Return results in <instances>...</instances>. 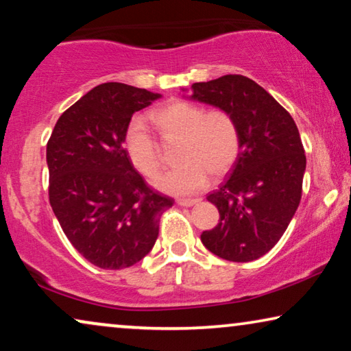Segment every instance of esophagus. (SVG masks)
Segmentation results:
<instances>
[{
	"label": "esophagus",
	"instance_id": "34e87169",
	"mask_svg": "<svg viewBox=\"0 0 351 351\" xmlns=\"http://www.w3.org/2000/svg\"><path fill=\"white\" fill-rule=\"evenodd\" d=\"M199 203V199H177V204L182 206V208H190V206H195Z\"/></svg>",
	"mask_w": 351,
	"mask_h": 351
}]
</instances>
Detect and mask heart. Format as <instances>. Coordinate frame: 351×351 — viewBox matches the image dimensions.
I'll return each instance as SVG.
<instances>
[{"instance_id":"heart-1","label":"heart","mask_w":351,"mask_h":351,"mask_svg":"<svg viewBox=\"0 0 351 351\" xmlns=\"http://www.w3.org/2000/svg\"><path fill=\"white\" fill-rule=\"evenodd\" d=\"M152 123L167 141H179L180 165L153 180L158 190L174 196L198 193L208 185L209 174L223 176L234 165L239 134L234 119L223 110L206 112L199 105L176 100L150 114ZM129 161L143 176L160 171V148L142 119H132L124 132Z\"/></svg>"}]
</instances>
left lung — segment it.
Instances as JSON below:
<instances>
[{
  "mask_svg": "<svg viewBox=\"0 0 351 351\" xmlns=\"http://www.w3.org/2000/svg\"><path fill=\"white\" fill-rule=\"evenodd\" d=\"M185 97L227 112L239 134L230 177L208 196L220 220L201 241L225 261H256L280 241L299 208L306 167L299 129L262 86L243 75L195 83Z\"/></svg>",
  "mask_w": 351,
  "mask_h": 351,
  "instance_id": "left-lung-1",
  "label": "left lung"
}]
</instances>
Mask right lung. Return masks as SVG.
I'll return each mask as SVG.
<instances>
[{"instance_id":"right-lung-1","label":"right lung","mask_w":351,"mask_h":351,"mask_svg":"<svg viewBox=\"0 0 351 351\" xmlns=\"http://www.w3.org/2000/svg\"><path fill=\"white\" fill-rule=\"evenodd\" d=\"M160 97L100 84L62 113L47 142L51 208L76 251L105 270L141 262L174 203L145 184L123 147L132 114Z\"/></svg>"}]
</instances>
